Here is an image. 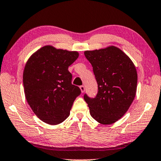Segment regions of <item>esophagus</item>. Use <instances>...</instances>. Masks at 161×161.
Returning <instances> with one entry per match:
<instances>
[{"label": "esophagus", "instance_id": "esophagus-1", "mask_svg": "<svg viewBox=\"0 0 161 161\" xmlns=\"http://www.w3.org/2000/svg\"><path fill=\"white\" fill-rule=\"evenodd\" d=\"M80 89L81 92H82V93H83V92H85V87L83 86H80Z\"/></svg>", "mask_w": 161, "mask_h": 161}]
</instances>
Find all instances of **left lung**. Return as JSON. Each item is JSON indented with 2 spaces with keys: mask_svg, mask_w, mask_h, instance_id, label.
Returning a JSON list of instances; mask_svg holds the SVG:
<instances>
[{
  "mask_svg": "<svg viewBox=\"0 0 161 161\" xmlns=\"http://www.w3.org/2000/svg\"><path fill=\"white\" fill-rule=\"evenodd\" d=\"M98 84L95 98L84 95L90 114L101 124L108 125L120 119L136 96L137 72L131 59L114 46L99 50L86 51Z\"/></svg>",
  "mask_w": 161,
  "mask_h": 161,
  "instance_id": "8db88e82",
  "label": "left lung"
}]
</instances>
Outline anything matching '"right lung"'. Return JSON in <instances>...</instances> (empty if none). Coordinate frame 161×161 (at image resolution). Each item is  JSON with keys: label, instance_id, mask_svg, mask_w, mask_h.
I'll use <instances>...</instances> for the list:
<instances>
[{"label": "right lung", "instance_id": "right-lung-1", "mask_svg": "<svg viewBox=\"0 0 161 161\" xmlns=\"http://www.w3.org/2000/svg\"><path fill=\"white\" fill-rule=\"evenodd\" d=\"M78 52L45 46L30 56L23 73L27 103L39 119L57 125L69 115L79 87L72 84L68 67L78 59Z\"/></svg>", "mask_w": 161, "mask_h": 161}]
</instances>
